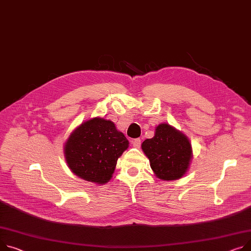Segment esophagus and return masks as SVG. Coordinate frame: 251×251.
Listing matches in <instances>:
<instances>
[{"label": "esophagus", "mask_w": 251, "mask_h": 251, "mask_svg": "<svg viewBox=\"0 0 251 251\" xmlns=\"http://www.w3.org/2000/svg\"><path fill=\"white\" fill-rule=\"evenodd\" d=\"M132 144H133V146H134V147L139 148L140 145H141V139H140V138L133 139V140H132Z\"/></svg>", "instance_id": "esophagus-1"}]
</instances>
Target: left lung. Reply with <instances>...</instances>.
I'll return each mask as SVG.
<instances>
[{"label": "left lung", "mask_w": 251, "mask_h": 251, "mask_svg": "<svg viewBox=\"0 0 251 251\" xmlns=\"http://www.w3.org/2000/svg\"><path fill=\"white\" fill-rule=\"evenodd\" d=\"M141 147L159 178L174 180L187 173L192 157L191 143L171 125H158L154 136L144 140Z\"/></svg>", "instance_id": "8db88e82"}]
</instances>
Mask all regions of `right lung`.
Here are the masks:
<instances>
[{"label": "right lung", "instance_id": "right-lung-1", "mask_svg": "<svg viewBox=\"0 0 251 251\" xmlns=\"http://www.w3.org/2000/svg\"><path fill=\"white\" fill-rule=\"evenodd\" d=\"M128 144L127 138L112 121L94 118L72 133L64 146L65 159L77 176L92 182L106 183Z\"/></svg>", "mask_w": 251, "mask_h": 251}]
</instances>
